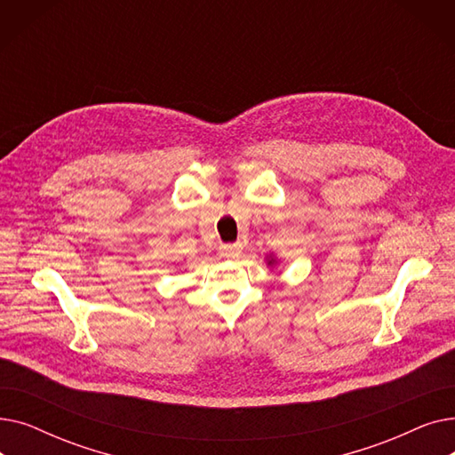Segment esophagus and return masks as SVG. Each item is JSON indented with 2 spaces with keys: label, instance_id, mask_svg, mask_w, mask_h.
Listing matches in <instances>:
<instances>
[{
  "label": "esophagus",
  "instance_id": "esophagus-1",
  "mask_svg": "<svg viewBox=\"0 0 455 455\" xmlns=\"http://www.w3.org/2000/svg\"><path fill=\"white\" fill-rule=\"evenodd\" d=\"M220 254L225 258H237L242 254V245L240 243H225L220 247Z\"/></svg>",
  "mask_w": 455,
  "mask_h": 455
}]
</instances>
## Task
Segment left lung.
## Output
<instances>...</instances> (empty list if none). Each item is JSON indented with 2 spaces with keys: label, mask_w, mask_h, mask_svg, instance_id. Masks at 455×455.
Returning a JSON list of instances; mask_svg holds the SVG:
<instances>
[{
  "label": "left lung",
  "mask_w": 455,
  "mask_h": 455,
  "mask_svg": "<svg viewBox=\"0 0 455 455\" xmlns=\"http://www.w3.org/2000/svg\"><path fill=\"white\" fill-rule=\"evenodd\" d=\"M273 264H275V258H271V259H269V266H273Z\"/></svg>",
  "instance_id": "left-lung-1"
}]
</instances>
